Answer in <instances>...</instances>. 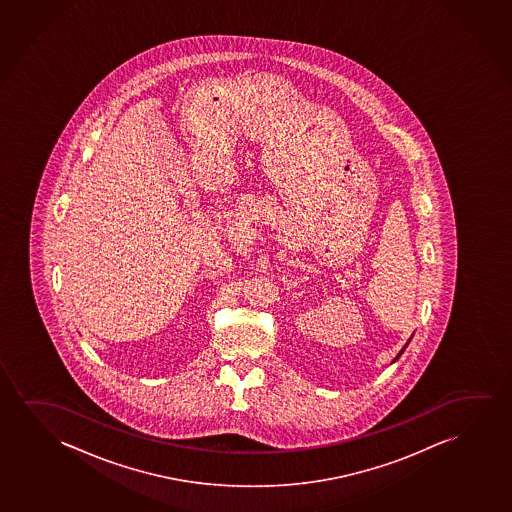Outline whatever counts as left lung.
<instances>
[{
	"instance_id": "obj_1",
	"label": "left lung",
	"mask_w": 512,
	"mask_h": 512,
	"mask_svg": "<svg viewBox=\"0 0 512 512\" xmlns=\"http://www.w3.org/2000/svg\"><path fill=\"white\" fill-rule=\"evenodd\" d=\"M408 345H409V341H408V343H406V345H404V348L408 347ZM404 348H402L401 352H399V354L396 355V359H394V361H392V362H396L397 359H399V357H401L402 352H404Z\"/></svg>"
}]
</instances>
